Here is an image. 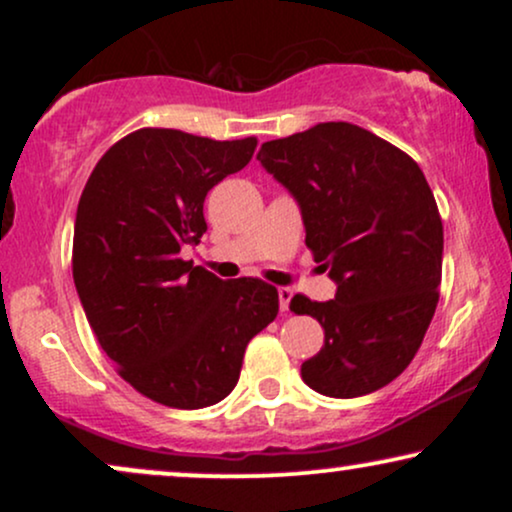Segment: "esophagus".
<instances>
[{"label": "esophagus", "mask_w": 512, "mask_h": 512, "mask_svg": "<svg viewBox=\"0 0 512 512\" xmlns=\"http://www.w3.org/2000/svg\"><path fill=\"white\" fill-rule=\"evenodd\" d=\"M291 298H293V291L286 289V286H281V289H279V308H281V313H289Z\"/></svg>", "instance_id": "obj_1"}]
</instances>
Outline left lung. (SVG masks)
Segmentation results:
<instances>
[{"label":"left lung","instance_id":"8db88e82","mask_svg":"<svg viewBox=\"0 0 512 512\" xmlns=\"http://www.w3.org/2000/svg\"><path fill=\"white\" fill-rule=\"evenodd\" d=\"M257 158L296 197L305 245L337 281L327 303L291 298L325 330L305 385L339 399L380 390L416 356L440 296L443 221L424 173L349 122L264 142Z\"/></svg>","mask_w":512,"mask_h":512}]
</instances>
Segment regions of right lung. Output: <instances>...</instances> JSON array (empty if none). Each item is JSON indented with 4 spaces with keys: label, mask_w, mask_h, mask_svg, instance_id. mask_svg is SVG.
I'll return each mask as SVG.
<instances>
[{
    "label": "right lung",
    "mask_w": 512,
    "mask_h": 512,
    "mask_svg": "<svg viewBox=\"0 0 512 512\" xmlns=\"http://www.w3.org/2000/svg\"><path fill=\"white\" fill-rule=\"evenodd\" d=\"M255 149V137L144 127L105 151L81 192L72 272L88 325L117 373L166 407L231 395L245 346L279 313L272 284L223 281L180 257L207 231V192Z\"/></svg>",
    "instance_id": "obj_1"
}]
</instances>
